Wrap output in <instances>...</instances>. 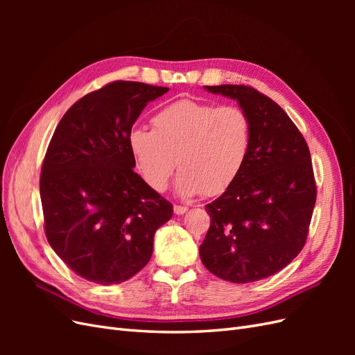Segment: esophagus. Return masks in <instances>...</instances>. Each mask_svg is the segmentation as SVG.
Instances as JSON below:
<instances>
[{"label": "esophagus", "instance_id": "obj_1", "mask_svg": "<svg viewBox=\"0 0 355 355\" xmlns=\"http://www.w3.org/2000/svg\"><path fill=\"white\" fill-rule=\"evenodd\" d=\"M173 210H175L176 214H184V213L188 211V207H187V206H178V204H175Z\"/></svg>", "mask_w": 355, "mask_h": 355}]
</instances>
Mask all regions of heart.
Wrapping results in <instances>:
<instances>
[{
  "instance_id": "b5f03b06",
  "label": "heart",
  "mask_w": 355,
  "mask_h": 355,
  "mask_svg": "<svg viewBox=\"0 0 355 355\" xmlns=\"http://www.w3.org/2000/svg\"><path fill=\"white\" fill-rule=\"evenodd\" d=\"M127 142L153 189L166 191L179 166L180 196L213 197L241 173L252 148V121L237 105L180 99L153 116V130L133 128Z\"/></svg>"
}]
</instances>
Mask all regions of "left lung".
Masks as SVG:
<instances>
[{"label":"left lung","instance_id":"left-lung-1","mask_svg":"<svg viewBox=\"0 0 355 355\" xmlns=\"http://www.w3.org/2000/svg\"><path fill=\"white\" fill-rule=\"evenodd\" d=\"M235 99L252 121V148L234 184L207 204L201 262L231 283L282 271L304 249L317 198L305 139L280 105L250 85H204Z\"/></svg>","mask_w":355,"mask_h":355}]
</instances>
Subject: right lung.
<instances>
[{
  "mask_svg": "<svg viewBox=\"0 0 355 355\" xmlns=\"http://www.w3.org/2000/svg\"><path fill=\"white\" fill-rule=\"evenodd\" d=\"M114 81L75 102L42 161L40 194L51 249L96 284H120L153 256L154 234L173 206L133 171L128 135L145 106L167 93Z\"/></svg>",
  "mask_w": 355,
  "mask_h": 355,
  "instance_id": "1",
  "label": "right lung"
}]
</instances>
